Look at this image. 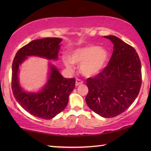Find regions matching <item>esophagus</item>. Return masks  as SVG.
I'll list each match as a JSON object with an SVG mask.
<instances>
[{"instance_id":"34e87169","label":"esophagus","mask_w":151,"mask_h":151,"mask_svg":"<svg viewBox=\"0 0 151 151\" xmlns=\"http://www.w3.org/2000/svg\"><path fill=\"white\" fill-rule=\"evenodd\" d=\"M83 83V81H82L81 79H80V78H76V84H75L76 86H78V85H80Z\"/></svg>"}]
</instances>
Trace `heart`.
Wrapping results in <instances>:
<instances>
[{
	"instance_id": "heart-1",
	"label": "heart",
	"mask_w": 151,
	"mask_h": 151,
	"mask_svg": "<svg viewBox=\"0 0 151 151\" xmlns=\"http://www.w3.org/2000/svg\"><path fill=\"white\" fill-rule=\"evenodd\" d=\"M108 52L103 47L88 45L76 48L70 52V58L64 56L63 62L70 70L74 68V63L81 65V70L84 75L90 76L100 71L106 63Z\"/></svg>"
}]
</instances>
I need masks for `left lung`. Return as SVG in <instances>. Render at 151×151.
Instances as JSON below:
<instances>
[{"label": "left lung", "instance_id": "8db88e82", "mask_svg": "<svg viewBox=\"0 0 151 151\" xmlns=\"http://www.w3.org/2000/svg\"><path fill=\"white\" fill-rule=\"evenodd\" d=\"M113 43L108 65L93 78L86 79L89 108L104 118L124 112L133 103L142 84L141 63L132 46L114 36H104Z\"/></svg>", "mask_w": 151, "mask_h": 151}]
</instances>
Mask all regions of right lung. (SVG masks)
<instances>
[{
	"mask_svg": "<svg viewBox=\"0 0 151 151\" xmlns=\"http://www.w3.org/2000/svg\"><path fill=\"white\" fill-rule=\"evenodd\" d=\"M61 41L59 38L32 40L17 51L12 62L11 86L15 99L25 111L42 119H52L65 109L68 96L75 88V78H64L54 66L50 65L49 78L42 91L27 93L20 86L19 68L28 56L57 60Z\"/></svg>",
	"mask_w": 151,
	"mask_h": 151,
	"instance_id": "add662e5",
	"label": "right lung"
}]
</instances>
